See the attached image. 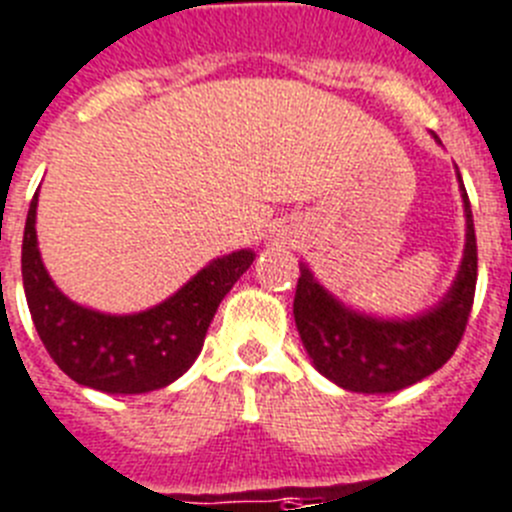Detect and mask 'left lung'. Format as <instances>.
Instances as JSON below:
<instances>
[{"label": "left lung", "instance_id": "1", "mask_svg": "<svg viewBox=\"0 0 512 512\" xmlns=\"http://www.w3.org/2000/svg\"><path fill=\"white\" fill-rule=\"evenodd\" d=\"M461 198L466 211L464 262L446 299L422 317L386 322L355 314L332 299L301 265L293 317L306 353L322 376L348 391L389 394L422 381L456 353L477 288V234L464 182Z\"/></svg>", "mask_w": 512, "mask_h": 512}]
</instances>
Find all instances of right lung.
<instances>
[{
  "label": "right lung",
  "instance_id": "1",
  "mask_svg": "<svg viewBox=\"0 0 512 512\" xmlns=\"http://www.w3.org/2000/svg\"><path fill=\"white\" fill-rule=\"evenodd\" d=\"M33 195L22 237V286L38 337L61 371L77 384L108 394H144L180 379L193 366L221 299L255 255L231 252L188 281L164 304L110 317L74 304L53 286L35 239Z\"/></svg>",
  "mask_w": 512,
  "mask_h": 512
}]
</instances>
